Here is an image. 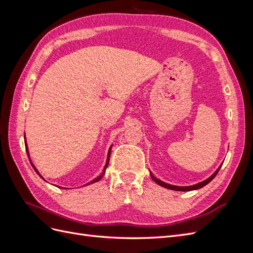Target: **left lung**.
<instances>
[{"mask_svg": "<svg viewBox=\"0 0 253 253\" xmlns=\"http://www.w3.org/2000/svg\"><path fill=\"white\" fill-rule=\"evenodd\" d=\"M220 167L221 166H219L218 167V169L214 172L209 178H207L206 180H204V181H202V182H198V183H196V185H193V186H189V187H178V186H173V185H169V183H167V182H164L163 180H160V179H158V178H156L155 176H153V174L151 173V177H152V179L154 180L156 183H158L159 186H162V187H164V188H167V189H170V190H174V191H192V190H197V189H201V188H203L204 186H206L207 183H209L214 177H215L216 176V174L218 173V171H219V169H220Z\"/></svg>", "mask_w": 253, "mask_h": 253, "instance_id": "1", "label": "left lung"}]
</instances>
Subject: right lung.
<instances>
[{"mask_svg":"<svg viewBox=\"0 0 253 253\" xmlns=\"http://www.w3.org/2000/svg\"><path fill=\"white\" fill-rule=\"evenodd\" d=\"M25 142H26V139H25ZM25 147H26V152H27V155H28V149H27V144L25 143ZM111 149H112V147L110 148V150H109V153H108V159H106V164H105V166H104V169H103V172L101 173V175H99L98 176V177H96L95 179H93V180H91L90 182H88V183H86V185H90V183H93V182H97V181H99V180H100L101 178H102V176L104 175V173H105V169H106V168H108V165H109V162H110V155H111ZM30 164H32V163H30ZM32 166H33V168H34V169H35V171L38 173V174H39V172H38V170L36 169V168H35V166L32 164ZM40 175V174H39ZM40 177H42V176L40 175ZM43 178V177H42ZM61 188V187H60Z\"/></svg>","mask_w":253,"mask_h":253,"instance_id":"add662e5","label":"right lung"}]
</instances>
